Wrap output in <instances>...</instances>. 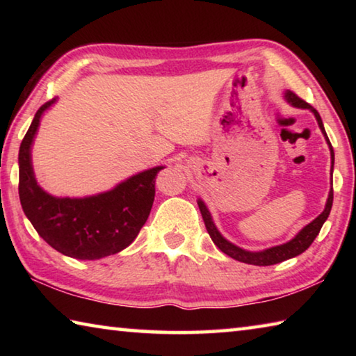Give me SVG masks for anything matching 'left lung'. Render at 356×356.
Here are the masks:
<instances>
[{"instance_id": "left-lung-1", "label": "left lung", "mask_w": 356, "mask_h": 356, "mask_svg": "<svg viewBox=\"0 0 356 356\" xmlns=\"http://www.w3.org/2000/svg\"><path fill=\"white\" fill-rule=\"evenodd\" d=\"M284 99L292 106L303 108V110H309L316 116L318 127H321L322 134L325 136V141H327L328 147H330L331 174H333L334 152H333V147H331V143H330L328 136H327V131H325L323 122L321 119V114H318L317 110H314V108H312L311 105L306 104L305 100H301L298 95L293 94L292 91H286ZM197 206H200L202 220H204V222H206V227H207V232H209L210 238H212V242L216 246H218V248L222 252H225V254H227L229 257H232V259H236V261L251 264V265H275V264H280L282 261H287V259H292L295 256L301 254V252L308 250L311 243L314 242V238L318 236V232H321L323 222L327 221V218H328L331 206H333V180H331V188H330V193H328V200H327V204H325L323 212L318 215L316 220H312L309 225H306L303 229H301V231L292 240H289V242L278 245V246H272V248L262 250V251H248V250H243V248H240V246L229 242V240H226L225 237L221 236V232L218 231V229H216L215 222L212 220V215H210L209 209H207L206 204H204L202 200H197Z\"/></svg>"}]
</instances>
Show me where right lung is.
Wrapping results in <instances>:
<instances>
[{
  "label": "right lung",
  "mask_w": 356,
  "mask_h": 356,
  "mask_svg": "<svg viewBox=\"0 0 356 356\" xmlns=\"http://www.w3.org/2000/svg\"><path fill=\"white\" fill-rule=\"evenodd\" d=\"M56 99L42 105L19 152V195L22 209L45 242L64 256L95 261L134 242L146 222L155 197V177L165 166L141 171L114 188L84 197L51 196L38 184L31 147L40 118Z\"/></svg>",
  "instance_id": "1"
}]
</instances>
